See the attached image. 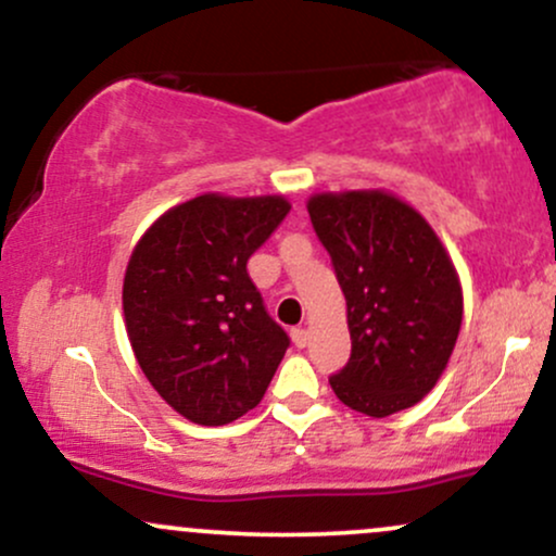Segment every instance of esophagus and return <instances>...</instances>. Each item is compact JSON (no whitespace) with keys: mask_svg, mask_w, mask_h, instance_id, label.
Masks as SVG:
<instances>
[{"mask_svg":"<svg viewBox=\"0 0 556 556\" xmlns=\"http://www.w3.org/2000/svg\"><path fill=\"white\" fill-rule=\"evenodd\" d=\"M292 342H295L298 348H305V344L311 342V331H308V329H303V327L292 329Z\"/></svg>","mask_w":556,"mask_h":556,"instance_id":"1","label":"esophagus"}]
</instances>
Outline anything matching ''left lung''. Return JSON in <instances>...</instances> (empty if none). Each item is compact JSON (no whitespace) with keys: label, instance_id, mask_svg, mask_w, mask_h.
<instances>
[{"label":"left lung","instance_id":"obj_1","mask_svg":"<svg viewBox=\"0 0 556 556\" xmlns=\"http://www.w3.org/2000/svg\"><path fill=\"white\" fill-rule=\"evenodd\" d=\"M311 225L348 300L353 350L329 384L371 418L405 410L446 368L463 324V290L437 232L384 190L321 193Z\"/></svg>","mask_w":556,"mask_h":556}]
</instances>
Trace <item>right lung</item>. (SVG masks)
<instances>
[{
    "label": "right lung",
    "instance_id": "add662e5",
    "mask_svg": "<svg viewBox=\"0 0 556 556\" xmlns=\"http://www.w3.org/2000/svg\"><path fill=\"white\" fill-rule=\"evenodd\" d=\"M287 214L282 195L206 193L159 216L132 251L123 285L132 353L193 424L225 426L253 410L290 348L248 277V258Z\"/></svg>",
    "mask_w": 556,
    "mask_h": 556
}]
</instances>
